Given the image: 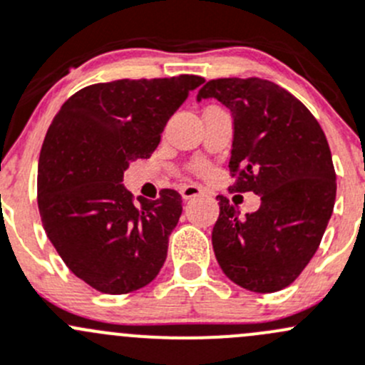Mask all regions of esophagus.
<instances>
[{
  "label": "esophagus",
  "instance_id": "obj_1",
  "mask_svg": "<svg viewBox=\"0 0 365 365\" xmlns=\"http://www.w3.org/2000/svg\"><path fill=\"white\" fill-rule=\"evenodd\" d=\"M180 194H182L183 200H190V197H196V196H200V194H203V189L197 185H192V183H189V185L182 187Z\"/></svg>",
  "mask_w": 365,
  "mask_h": 365
}]
</instances>
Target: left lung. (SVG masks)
Here are the masks:
<instances>
[{
    "label": "left lung",
    "instance_id": "obj_1",
    "mask_svg": "<svg viewBox=\"0 0 365 365\" xmlns=\"http://www.w3.org/2000/svg\"><path fill=\"white\" fill-rule=\"evenodd\" d=\"M233 118L232 192H255L260 208L240 217L217 196L212 246L222 272L247 291L291 285L319 247L335 203V169L323 128L309 108L262 78H219L200 88Z\"/></svg>",
    "mask_w": 365,
    "mask_h": 365
}]
</instances>
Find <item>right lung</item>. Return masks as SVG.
<instances>
[{"label": "right lung", "instance_id": "right-lung-1", "mask_svg": "<svg viewBox=\"0 0 365 365\" xmlns=\"http://www.w3.org/2000/svg\"><path fill=\"white\" fill-rule=\"evenodd\" d=\"M203 81L180 74L88 85L53 119L38 157L42 226L73 274L96 291L128 294L164 265L182 196L164 189L135 205L123 175L151 157L169 118Z\"/></svg>", "mask_w": 365, "mask_h": 365}]
</instances>
